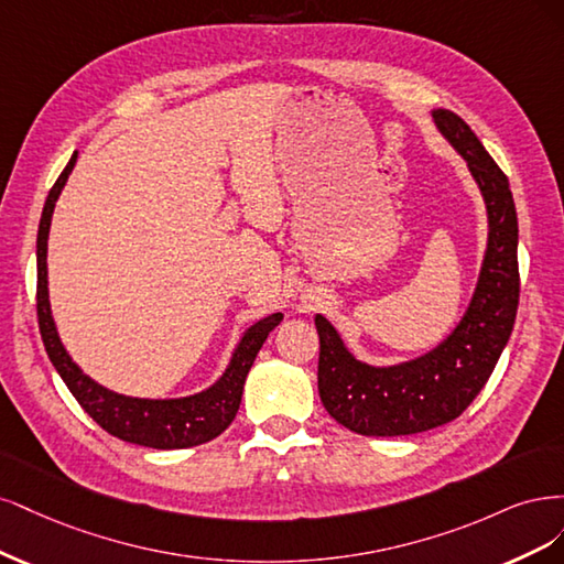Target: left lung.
<instances>
[{
  "label": "left lung",
  "mask_w": 564,
  "mask_h": 564,
  "mask_svg": "<svg viewBox=\"0 0 564 564\" xmlns=\"http://www.w3.org/2000/svg\"><path fill=\"white\" fill-rule=\"evenodd\" d=\"M433 119L482 189L489 215L487 256L457 330L438 349L405 366L358 362L333 325L316 316L318 395L333 420L360 435H410L457 420L487 384L516 323L518 215L508 177L462 117L435 110Z\"/></svg>",
  "instance_id": "8db88e82"
}]
</instances>
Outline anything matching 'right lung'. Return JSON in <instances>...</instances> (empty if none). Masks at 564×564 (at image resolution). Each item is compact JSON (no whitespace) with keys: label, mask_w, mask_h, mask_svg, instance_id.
<instances>
[{"label":"right lung","mask_w":564,"mask_h":564,"mask_svg":"<svg viewBox=\"0 0 564 564\" xmlns=\"http://www.w3.org/2000/svg\"><path fill=\"white\" fill-rule=\"evenodd\" d=\"M75 161L77 154H72L65 171L58 175L56 185L51 187L37 234V318L42 341L53 368L58 370L67 389L88 412L90 420L119 441L154 449H183L208 443L234 422L241 405L243 384L252 360H256L258 351L262 349L267 335L276 328L283 316L271 314L269 318H262L260 323L252 325L243 335L223 379L204 393L177 398V401H142V398H126L96 384L94 379L79 370L77 362L69 358L61 344L56 325H53L51 318L46 288V241L51 215Z\"/></svg>","instance_id":"add662e5"}]
</instances>
